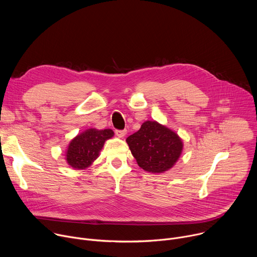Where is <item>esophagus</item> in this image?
I'll list each match as a JSON object with an SVG mask.
<instances>
[{
  "mask_svg": "<svg viewBox=\"0 0 257 257\" xmlns=\"http://www.w3.org/2000/svg\"><path fill=\"white\" fill-rule=\"evenodd\" d=\"M115 133H116V135H117L118 137L122 138V137H124V136L126 135L127 131H126V130H116V131H115Z\"/></svg>",
  "mask_w": 257,
  "mask_h": 257,
  "instance_id": "esophagus-1",
  "label": "esophagus"
}]
</instances>
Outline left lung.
Here are the masks:
<instances>
[{"label": "left lung", "mask_w": 257, "mask_h": 257, "mask_svg": "<svg viewBox=\"0 0 257 257\" xmlns=\"http://www.w3.org/2000/svg\"><path fill=\"white\" fill-rule=\"evenodd\" d=\"M126 141L138 166L152 173H163L171 169L183 149L180 137L156 121L144 122Z\"/></svg>", "instance_id": "8db88e82"}]
</instances>
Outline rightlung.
Here are the masks:
<instances>
[{"label": "right lung", "mask_w": 257, "mask_h": 257, "mask_svg": "<svg viewBox=\"0 0 257 257\" xmlns=\"http://www.w3.org/2000/svg\"><path fill=\"white\" fill-rule=\"evenodd\" d=\"M113 135L114 132L111 129H88L77 135L68 146L67 163L74 169H86L98 157L104 141Z\"/></svg>", "instance_id": "obj_1"}]
</instances>
